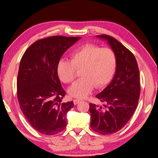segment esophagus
Wrapping results in <instances>:
<instances>
[{"label":"esophagus","mask_w":158,"mask_h":158,"mask_svg":"<svg viewBox=\"0 0 158 158\" xmlns=\"http://www.w3.org/2000/svg\"><path fill=\"white\" fill-rule=\"evenodd\" d=\"M80 101H81V100H79V99H74V100H73L74 105H77V104H78Z\"/></svg>","instance_id":"esophagus-1"}]
</instances>
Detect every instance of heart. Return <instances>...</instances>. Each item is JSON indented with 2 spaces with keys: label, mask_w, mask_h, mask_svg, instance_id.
Here are the masks:
<instances>
[{
  "label": "heart",
  "mask_w": 158,
  "mask_h": 158,
  "mask_svg": "<svg viewBox=\"0 0 158 158\" xmlns=\"http://www.w3.org/2000/svg\"><path fill=\"white\" fill-rule=\"evenodd\" d=\"M70 61L62 59L57 64L59 79L71 83L76 77V69H81V76L69 89L70 95L85 98L94 89L103 88L111 81L117 69V57L111 49L86 43L70 53Z\"/></svg>",
  "instance_id": "obj_1"
}]
</instances>
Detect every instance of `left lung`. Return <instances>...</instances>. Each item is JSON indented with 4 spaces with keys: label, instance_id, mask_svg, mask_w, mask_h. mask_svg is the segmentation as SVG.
I'll use <instances>...</instances> for the list:
<instances>
[{
    "label": "left lung",
    "instance_id": "8db88e82",
    "mask_svg": "<svg viewBox=\"0 0 158 158\" xmlns=\"http://www.w3.org/2000/svg\"><path fill=\"white\" fill-rule=\"evenodd\" d=\"M107 41L117 57V69L111 82L96 97L106 103L105 108L89 103L91 128L100 135H111L121 130L132 116L140 96L139 70L133 53L112 36Z\"/></svg>",
    "mask_w": 158,
    "mask_h": 158
}]
</instances>
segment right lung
Here are the masks:
<instances>
[{
    "label": "right lung",
    "instance_id": "right-lung-1",
    "mask_svg": "<svg viewBox=\"0 0 158 158\" xmlns=\"http://www.w3.org/2000/svg\"><path fill=\"white\" fill-rule=\"evenodd\" d=\"M81 39L53 36L38 40L23 53L17 80V94L23 115L39 132L54 135L65 129V116L75 106L62 102L65 96L56 71L57 64L70 46Z\"/></svg>",
    "mask_w": 158,
    "mask_h": 158
}]
</instances>
